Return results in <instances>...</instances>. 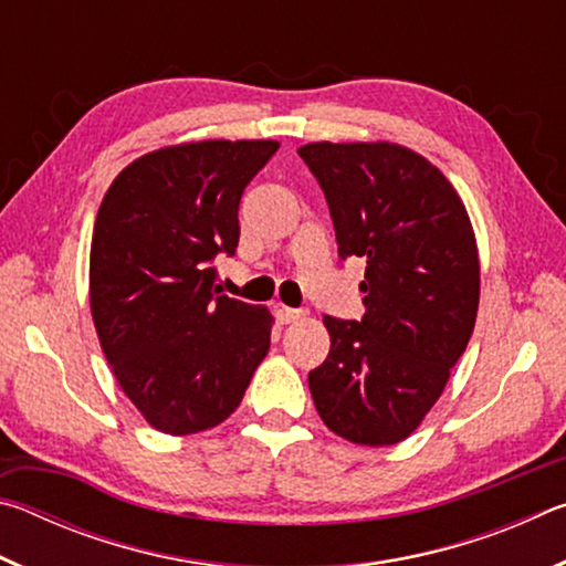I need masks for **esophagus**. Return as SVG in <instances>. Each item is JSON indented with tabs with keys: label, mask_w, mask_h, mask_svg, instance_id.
<instances>
[{
	"label": "esophagus",
	"mask_w": 566,
	"mask_h": 566,
	"mask_svg": "<svg viewBox=\"0 0 566 566\" xmlns=\"http://www.w3.org/2000/svg\"><path fill=\"white\" fill-rule=\"evenodd\" d=\"M274 314H276V319H280L282 324H292V322L304 319V312L292 310V306H284V304H276Z\"/></svg>",
	"instance_id": "1"
}]
</instances>
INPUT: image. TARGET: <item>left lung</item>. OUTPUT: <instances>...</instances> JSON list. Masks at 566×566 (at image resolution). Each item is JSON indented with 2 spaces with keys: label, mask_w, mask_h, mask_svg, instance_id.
I'll use <instances>...</instances> for the list:
<instances>
[{
  "label": "left lung",
  "mask_w": 566,
  "mask_h": 566,
  "mask_svg": "<svg viewBox=\"0 0 566 566\" xmlns=\"http://www.w3.org/2000/svg\"><path fill=\"white\" fill-rule=\"evenodd\" d=\"M327 197L339 256H364L361 322L324 317L332 347L310 391L334 434L387 447L442 397L479 310V252L442 171L395 142L296 149Z\"/></svg>",
  "instance_id": "left-lung-1"
}]
</instances>
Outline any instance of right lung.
<instances>
[{
    "label": "right lung",
    "instance_id": "add662e5",
    "mask_svg": "<svg viewBox=\"0 0 566 566\" xmlns=\"http://www.w3.org/2000/svg\"><path fill=\"white\" fill-rule=\"evenodd\" d=\"M276 149L274 139L161 147L124 167L102 199L94 329L122 391L159 432L222 424L270 352V310L219 294L212 260L234 254L239 199Z\"/></svg>",
    "mask_w": 566,
    "mask_h": 566
}]
</instances>
